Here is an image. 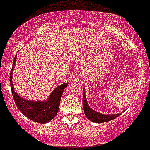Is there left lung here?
Listing matches in <instances>:
<instances>
[{
  "mask_svg": "<svg viewBox=\"0 0 150 150\" xmlns=\"http://www.w3.org/2000/svg\"><path fill=\"white\" fill-rule=\"evenodd\" d=\"M83 108L84 111L85 115L86 116L89 121L95 123H104L107 121H112L115 119L117 116H119L121 113H117V114L112 115H104L102 113L98 112L95 111L90 108L89 104L86 101V96H85V90L83 89Z\"/></svg>",
  "mask_w": 150,
  "mask_h": 150,
  "instance_id": "1",
  "label": "left lung"
}]
</instances>
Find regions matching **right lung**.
Listing matches in <instances>:
<instances>
[{"label":"right lung","mask_w":150,"mask_h":150,"mask_svg":"<svg viewBox=\"0 0 150 150\" xmlns=\"http://www.w3.org/2000/svg\"><path fill=\"white\" fill-rule=\"evenodd\" d=\"M16 58L17 57L15 55L10 73L11 90L15 104L17 105L19 110L32 121L40 124H46L50 122L57 115L61 96L65 88L68 85V83H63L58 87H56L52 92L47 100L30 101V100H25L23 98L18 96L16 92H15L13 83H12V72L15 67Z\"/></svg>","instance_id":"obj_1"}]
</instances>
